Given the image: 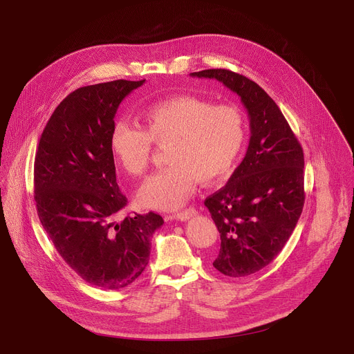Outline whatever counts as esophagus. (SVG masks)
Listing matches in <instances>:
<instances>
[{"label": "esophagus", "mask_w": 354, "mask_h": 354, "mask_svg": "<svg viewBox=\"0 0 354 354\" xmlns=\"http://www.w3.org/2000/svg\"><path fill=\"white\" fill-rule=\"evenodd\" d=\"M193 216H196V210L194 209H187L185 212H180V213H176V214H172L169 216L171 220H179V221H186L189 218H192Z\"/></svg>", "instance_id": "obj_1"}]
</instances>
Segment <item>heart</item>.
Returning <instances> with one entry per match:
<instances>
[{
  "label": "heart",
  "mask_w": 354,
  "mask_h": 354,
  "mask_svg": "<svg viewBox=\"0 0 354 354\" xmlns=\"http://www.w3.org/2000/svg\"><path fill=\"white\" fill-rule=\"evenodd\" d=\"M142 127L118 122L109 145L119 167L129 175H142L148 167L151 142L167 147L168 168L149 176L137 193L145 209L172 212L182 207L197 180L212 185L235 167L245 141L246 123L232 105L213 106L194 95H176L141 111Z\"/></svg>",
  "instance_id": "obj_1"
}]
</instances>
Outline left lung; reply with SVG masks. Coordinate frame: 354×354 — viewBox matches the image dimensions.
<instances>
[{"instance_id": "left-lung-1", "label": "left lung", "mask_w": 354, "mask_h": 354, "mask_svg": "<svg viewBox=\"0 0 354 354\" xmlns=\"http://www.w3.org/2000/svg\"><path fill=\"white\" fill-rule=\"evenodd\" d=\"M190 77L223 82L248 112L246 154L205 205L221 238L213 266L230 277L257 273L280 254L301 216L304 153L274 100L257 82L224 68Z\"/></svg>"}]
</instances>
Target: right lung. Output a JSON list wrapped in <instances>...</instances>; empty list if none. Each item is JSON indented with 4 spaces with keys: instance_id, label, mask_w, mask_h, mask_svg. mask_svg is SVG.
Instances as JSON below:
<instances>
[{
    "instance_id": "add662e5",
    "label": "right lung",
    "mask_w": 354,
    "mask_h": 354,
    "mask_svg": "<svg viewBox=\"0 0 354 354\" xmlns=\"http://www.w3.org/2000/svg\"><path fill=\"white\" fill-rule=\"evenodd\" d=\"M145 80H116L75 89L48 119L35 158L39 220L60 257L86 283L120 290L149 259L164 220L149 212L123 221L127 205L116 182L109 138L122 100Z\"/></svg>"
}]
</instances>
